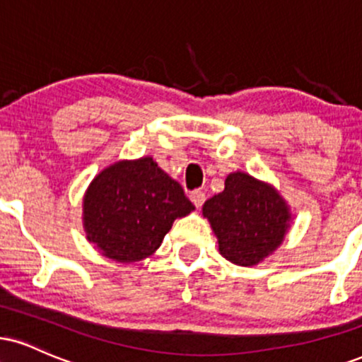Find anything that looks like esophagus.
<instances>
[{"label": "esophagus", "mask_w": 362, "mask_h": 362, "mask_svg": "<svg viewBox=\"0 0 362 362\" xmlns=\"http://www.w3.org/2000/svg\"><path fill=\"white\" fill-rule=\"evenodd\" d=\"M190 200L194 202L195 207H202V204L206 202V194L202 192V190H194L192 194H190Z\"/></svg>", "instance_id": "esophagus-1"}]
</instances>
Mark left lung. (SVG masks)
<instances>
[{
	"label": "left lung",
	"mask_w": 362,
	"mask_h": 362,
	"mask_svg": "<svg viewBox=\"0 0 362 362\" xmlns=\"http://www.w3.org/2000/svg\"><path fill=\"white\" fill-rule=\"evenodd\" d=\"M202 214L221 255L238 267H255L273 255L293 219L275 187L241 170L226 177L224 190L206 200Z\"/></svg>",
	"instance_id": "8db88e82"
}]
</instances>
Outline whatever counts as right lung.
I'll list each match as a JSON object with an SVG mask.
<instances>
[{
	"label": "right lung",
	"mask_w": 362,
	"mask_h": 362,
	"mask_svg": "<svg viewBox=\"0 0 362 362\" xmlns=\"http://www.w3.org/2000/svg\"><path fill=\"white\" fill-rule=\"evenodd\" d=\"M194 209L182 185L141 156L115 162L93 178L82 199V226L103 256L134 263L153 255L173 221Z\"/></svg>",
	"instance_id": "add662e5"
}]
</instances>
